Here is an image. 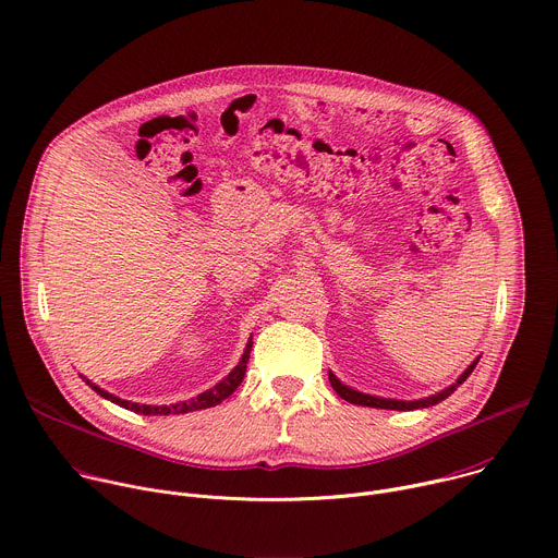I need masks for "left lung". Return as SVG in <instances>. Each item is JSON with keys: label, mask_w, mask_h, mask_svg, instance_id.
<instances>
[{"label": "left lung", "mask_w": 558, "mask_h": 558, "mask_svg": "<svg viewBox=\"0 0 558 558\" xmlns=\"http://www.w3.org/2000/svg\"><path fill=\"white\" fill-rule=\"evenodd\" d=\"M476 362H480V357H476L459 377L454 384L446 386L444 390L430 395V397H424V400H388V397H377V395H368V392H360L347 384H342L331 371H329V381L333 386V390L342 397V400L351 402V404H357V407H371V409H386V411H415V409H428V407H435L439 402H444L448 395H452L457 390L459 384H463L468 379V375L474 371Z\"/></svg>", "instance_id": "left-lung-1"}]
</instances>
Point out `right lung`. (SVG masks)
Here are the masks:
<instances>
[{
  "label": "right lung",
  "instance_id": "obj_1",
  "mask_svg": "<svg viewBox=\"0 0 558 558\" xmlns=\"http://www.w3.org/2000/svg\"><path fill=\"white\" fill-rule=\"evenodd\" d=\"M252 344H254V342H252V338H250V342H247V347H245V353H243L241 362H238V364L231 368V373H229L227 377H222L216 386L207 388L205 392H201V395L192 397V400H187V402H179V404H163V407L136 404V402L121 400V397H117V395H112V392H108V390L99 388V386H97V384H93L88 377H84V381H86V384H90V386H93V388L104 397V400H110L112 404H117V407H121V409H125V411L141 413V415H181V413L203 411V409H211V407L220 404L222 400H227V397H229L238 386H241V381H243V377H245V371H247V362H250Z\"/></svg>",
  "mask_w": 558,
  "mask_h": 558
}]
</instances>
